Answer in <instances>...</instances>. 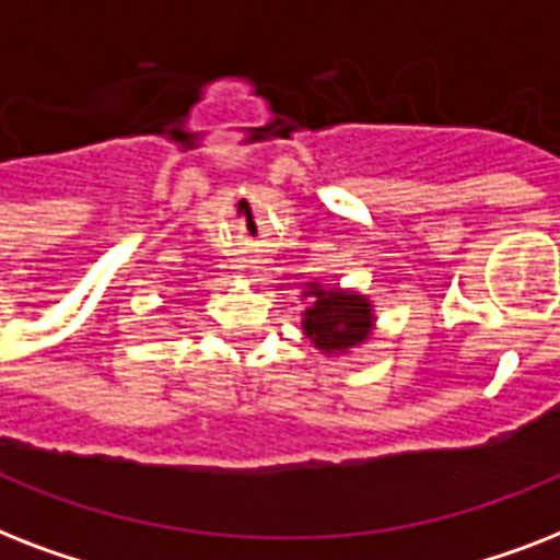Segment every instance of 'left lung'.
<instances>
[{
  "label": "left lung",
  "instance_id": "8db88e82",
  "mask_svg": "<svg viewBox=\"0 0 560 560\" xmlns=\"http://www.w3.org/2000/svg\"><path fill=\"white\" fill-rule=\"evenodd\" d=\"M314 302L302 314V328L316 349L325 354H346L369 340L374 328L372 302L354 290H323L319 284H307Z\"/></svg>",
  "mask_w": 560,
  "mask_h": 560
}]
</instances>
